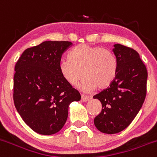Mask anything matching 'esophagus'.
Returning a JSON list of instances; mask_svg holds the SVG:
<instances>
[{
  "instance_id": "obj_1",
  "label": "esophagus",
  "mask_w": 157,
  "mask_h": 157,
  "mask_svg": "<svg viewBox=\"0 0 157 157\" xmlns=\"http://www.w3.org/2000/svg\"><path fill=\"white\" fill-rule=\"evenodd\" d=\"M91 98V97H89V96H87V95H84V94H82V101L83 102H85V101H88L89 99Z\"/></svg>"
}]
</instances>
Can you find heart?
<instances>
[{
    "label": "heart",
    "instance_id": "obj_1",
    "mask_svg": "<svg viewBox=\"0 0 157 157\" xmlns=\"http://www.w3.org/2000/svg\"><path fill=\"white\" fill-rule=\"evenodd\" d=\"M117 68V59L111 51L85 44L71 50L67 59L59 66L62 77L72 86L77 85L82 75L81 87L85 91L108 88L116 78Z\"/></svg>",
    "mask_w": 157,
    "mask_h": 157
}]
</instances>
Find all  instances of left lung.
<instances>
[{
    "instance_id": "left-lung-1",
    "label": "left lung",
    "mask_w": 157,
    "mask_h": 157,
    "mask_svg": "<svg viewBox=\"0 0 157 157\" xmlns=\"http://www.w3.org/2000/svg\"><path fill=\"white\" fill-rule=\"evenodd\" d=\"M112 51L118 64L116 78L108 88L93 96L102 105L94 125L108 134L119 133L131 124L147 94V70L138 52L121 44H114Z\"/></svg>"
}]
</instances>
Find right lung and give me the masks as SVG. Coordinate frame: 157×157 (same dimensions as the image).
<instances>
[{
  "instance_id": "1",
  "label": "right lung",
  "mask_w": 157,
  "mask_h": 157,
  "mask_svg": "<svg viewBox=\"0 0 157 157\" xmlns=\"http://www.w3.org/2000/svg\"><path fill=\"white\" fill-rule=\"evenodd\" d=\"M72 45L69 41H45L24 50L15 65V108L26 124L40 134L59 131L67 120L69 105L81 99L59 69L62 55Z\"/></svg>"
}]
</instances>
